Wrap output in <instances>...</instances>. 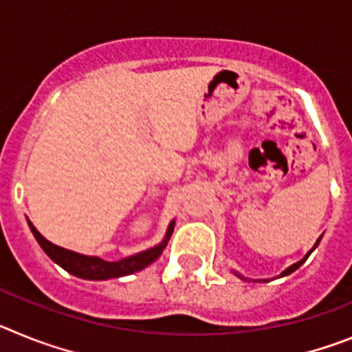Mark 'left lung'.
Listing matches in <instances>:
<instances>
[{
  "label": "left lung",
  "instance_id": "1",
  "mask_svg": "<svg viewBox=\"0 0 352 352\" xmlns=\"http://www.w3.org/2000/svg\"><path fill=\"white\" fill-rule=\"evenodd\" d=\"M317 245H319V239H317V243H316V245H314V248H316V247H317ZM314 248H312V250H314ZM312 250H310V252H309V254H307V256H305V257H303V259H301V261H298V263H294V264H292V266H289V268H287V270H285V272H282V275H280V276H285V275H291V273H292V272H296V270H298V268H300L301 264H303V263H305V261L309 259V256H310V254H312ZM234 273H236V272H234ZM236 275H238V273H236ZM238 276H239V278H243V276H241V275H238ZM245 280H247V278H245Z\"/></svg>",
  "mask_w": 352,
  "mask_h": 352
}]
</instances>
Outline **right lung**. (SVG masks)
Instances as JSON below:
<instances>
[{
  "instance_id": "1",
  "label": "right lung",
  "mask_w": 352,
  "mask_h": 352,
  "mask_svg": "<svg viewBox=\"0 0 352 352\" xmlns=\"http://www.w3.org/2000/svg\"><path fill=\"white\" fill-rule=\"evenodd\" d=\"M30 223V229L33 232V236L36 238L38 245L42 247V250L54 261L56 264H60L61 268L67 270L72 275L79 276V278H86V280H107V278H118V276L132 275L135 272H141L146 266L157 261L160 257V254L164 252V248L167 247V241H169L170 234L174 231V220L169 223L166 232V238L162 239V243H158L157 247L148 248L144 252H139L135 256L125 257L121 261H114V263H109V261L100 259V257L93 256H82V254H77V252L67 250V248H61L58 245L51 243L47 239L43 238L38 231L35 229V226L28 220Z\"/></svg>"
}]
</instances>
